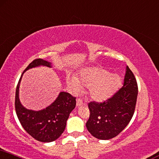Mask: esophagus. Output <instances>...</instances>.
<instances>
[{
  "label": "esophagus",
  "instance_id": "34e87169",
  "mask_svg": "<svg viewBox=\"0 0 159 159\" xmlns=\"http://www.w3.org/2000/svg\"><path fill=\"white\" fill-rule=\"evenodd\" d=\"M82 105H83V102H82V101L80 99V98H77V106L80 107V106H82Z\"/></svg>",
  "mask_w": 159,
  "mask_h": 159
}]
</instances>
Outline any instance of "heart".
<instances>
[{
  "label": "heart",
  "instance_id": "b5f03b06",
  "mask_svg": "<svg viewBox=\"0 0 159 159\" xmlns=\"http://www.w3.org/2000/svg\"><path fill=\"white\" fill-rule=\"evenodd\" d=\"M68 85L74 91L80 92L83 87L89 88L90 97L96 102H104L110 98L120 84V77L100 67H90L75 75L67 76Z\"/></svg>",
  "mask_w": 159,
  "mask_h": 159
}]
</instances>
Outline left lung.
<instances>
[{
	"mask_svg": "<svg viewBox=\"0 0 159 159\" xmlns=\"http://www.w3.org/2000/svg\"><path fill=\"white\" fill-rule=\"evenodd\" d=\"M138 87L133 72L126 66L123 87L103 103L88 104L90 114L88 131L98 139L107 140L118 135L129 124L134 112Z\"/></svg>",
	"mask_w": 159,
	"mask_h": 159,
	"instance_id": "left-lung-1",
	"label": "left lung"
}]
</instances>
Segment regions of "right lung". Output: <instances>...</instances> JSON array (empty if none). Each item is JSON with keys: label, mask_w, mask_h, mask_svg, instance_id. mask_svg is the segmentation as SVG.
<instances>
[{"label": "right lung", "mask_w": 159, "mask_h": 159, "mask_svg": "<svg viewBox=\"0 0 159 159\" xmlns=\"http://www.w3.org/2000/svg\"><path fill=\"white\" fill-rule=\"evenodd\" d=\"M41 66L52 68V63L36 59L22 74L16 89L15 110L22 126L32 137L42 143H50L59 138L64 131L70 113L75 108L76 98L69 93L61 92L56 99L43 110L34 111L22 106L19 98L22 75L27 70Z\"/></svg>", "instance_id": "right-lung-1"}]
</instances>
